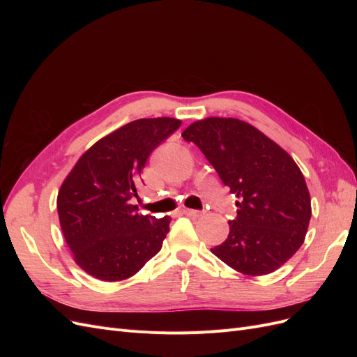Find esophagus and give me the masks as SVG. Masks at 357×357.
I'll list each match as a JSON object with an SVG mask.
<instances>
[{"instance_id":"34e87169","label":"esophagus","mask_w":357,"mask_h":357,"mask_svg":"<svg viewBox=\"0 0 357 357\" xmlns=\"http://www.w3.org/2000/svg\"><path fill=\"white\" fill-rule=\"evenodd\" d=\"M183 213H185L186 215H189V218H199V215L202 214L198 210H190V208H185V210H183Z\"/></svg>"}]
</instances>
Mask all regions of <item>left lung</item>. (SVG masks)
<instances>
[{
    "label": "left lung",
    "mask_w": 357,
    "mask_h": 357,
    "mask_svg": "<svg viewBox=\"0 0 357 357\" xmlns=\"http://www.w3.org/2000/svg\"><path fill=\"white\" fill-rule=\"evenodd\" d=\"M181 137L195 143L238 198L229 235L211 248L226 265L245 275L274 273L305 240L311 199L291 156L250 123L207 117Z\"/></svg>",
    "instance_id": "1"
}]
</instances>
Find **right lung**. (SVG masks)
<instances>
[{
	"label": "right lung",
	"mask_w": 357,
	"mask_h": 357,
	"mask_svg": "<svg viewBox=\"0 0 357 357\" xmlns=\"http://www.w3.org/2000/svg\"><path fill=\"white\" fill-rule=\"evenodd\" d=\"M180 125L155 117L119 128L86 150L63 180L56 201L61 229L84 273L121 282L160 250L171 219L138 214L132 201L147 158Z\"/></svg>",
	"instance_id": "add662e5"
}]
</instances>
